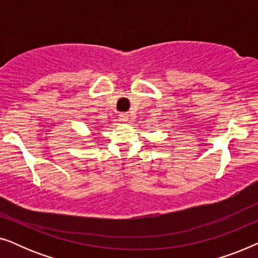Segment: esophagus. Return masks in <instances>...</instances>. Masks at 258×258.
I'll return each mask as SVG.
<instances>
[{
  "instance_id": "1",
  "label": "esophagus",
  "mask_w": 258,
  "mask_h": 258,
  "mask_svg": "<svg viewBox=\"0 0 258 258\" xmlns=\"http://www.w3.org/2000/svg\"><path fill=\"white\" fill-rule=\"evenodd\" d=\"M129 119V115L125 114V112H123V114L119 115V121L121 122H126Z\"/></svg>"
}]
</instances>
